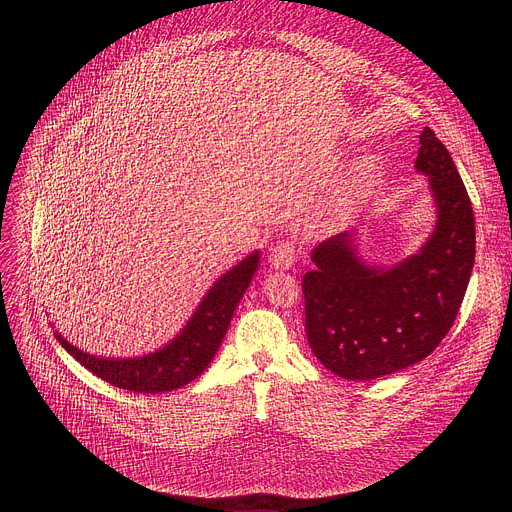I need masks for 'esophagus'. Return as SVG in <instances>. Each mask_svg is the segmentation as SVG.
<instances>
[{
  "mask_svg": "<svg viewBox=\"0 0 512 512\" xmlns=\"http://www.w3.org/2000/svg\"><path fill=\"white\" fill-rule=\"evenodd\" d=\"M296 259H298V249L291 241H279L269 249V263L275 269L294 267Z\"/></svg>",
  "mask_w": 512,
  "mask_h": 512,
  "instance_id": "1",
  "label": "esophagus"
}]
</instances>
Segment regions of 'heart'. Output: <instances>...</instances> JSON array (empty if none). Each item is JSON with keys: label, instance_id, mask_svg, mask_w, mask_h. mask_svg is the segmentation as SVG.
<instances>
[{"label": "heart", "instance_id": "heart-1", "mask_svg": "<svg viewBox=\"0 0 512 512\" xmlns=\"http://www.w3.org/2000/svg\"><path fill=\"white\" fill-rule=\"evenodd\" d=\"M362 176H364V170H358L352 178H350V186H348V192L352 194L356 190V186L362 182Z\"/></svg>", "mask_w": 512, "mask_h": 512}]
</instances>
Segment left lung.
Here are the masks:
<instances>
[{"mask_svg": "<svg viewBox=\"0 0 512 512\" xmlns=\"http://www.w3.org/2000/svg\"><path fill=\"white\" fill-rule=\"evenodd\" d=\"M415 170L427 176L435 227L417 253L381 267L344 231L312 251L302 277L306 334L334 375L373 381L429 356L450 332L476 255L474 212L446 145L425 127Z\"/></svg>", "mask_w": 512, "mask_h": 512, "instance_id": "obj_1", "label": "left lung"}]
</instances>
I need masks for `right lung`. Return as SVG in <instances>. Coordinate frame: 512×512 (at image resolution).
I'll list each match as a JSON object with an SVG mask.
<instances>
[{"instance_id": "add662e5", "label": "right lung", "mask_w": 512, "mask_h": 512, "mask_svg": "<svg viewBox=\"0 0 512 512\" xmlns=\"http://www.w3.org/2000/svg\"><path fill=\"white\" fill-rule=\"evenodd\" d=\"M259 253L247 255L218 277L186 326L160 350L133 358H107L72 346L58 332L54 336L72 358L113 387L152 395L180 389L206 371L221 346L233 314L259 267Z\"/></svg>"}]
</instances>
